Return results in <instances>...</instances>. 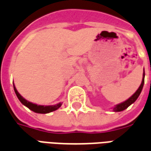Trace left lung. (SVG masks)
Here are the masks:
<instances>
[{"instance_id": "8db88e82", "label": "left lung", "mask_w": 151, "mask_h": 151, "mask_svg": "<svg viewBox=\"0 0 151 151\" xmlns=\"http://www.w3.org/2000/svg\"><path fill=\"white\" fill-rule=\"evenodd\" d=\"M144 78H145V72H143V78H142V83H141V85L138 87V89L137 90L136 92L133 94L130 98H129L127 100H125L123 103H121V104H119L116 105L113 108V111H124V109H126L128 107H129L130 105L133 104L134 102L136 101L137 99L138 98V96L141 94V92H142V90L143 88V85H144Z\"/></svg>"}]
</instances>
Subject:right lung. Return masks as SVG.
Here are the masks:
<instances>
[{
	"label": "right lung",
	"mask_w": 151,
	"mask_h": 151,
	"mask_svg": "<svg viewBox=\"0 0 151 151\" xmlns=\"http://www.w3.org/2000/svg\"><path fill=\"white\" fill-rule=\"evenodd\" d=\"M14 89L15 94L17 95V97L18 98V99L20 100L22 104L23 105H25L26 107H27L29 109H31V111H35L36 113H41V114H46L49 113V112H52L53 111H56L58 108H60V106L62 105L61 103H59L56 105H51V106H43V105H37L35 104H33V103H31V102L27 101V99H25L17 91V89L14 86Z\"/></svg>",
	"instance_id": "obj_1"
}]
</instances>
